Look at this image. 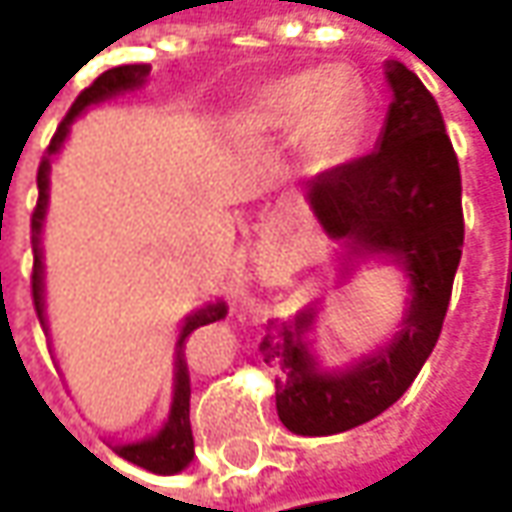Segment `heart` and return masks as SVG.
Returning a JSON list of instances; mask_svg holds the SVG:
<instances>
[{
    "instance_id": "b5f03b06",
    "label": "heart",
    "mask_w": 512,
    "mask_h": 512,
    "mask_svg": "<svg viewBox=\"0 0 512 512\" xmlns=\"http://www.w3.org/2000/svg\"><path fill=\"white\" fill-rule=\"evenodd\" d=\"M362 119V96L344 68L296 73L267 85L247 113L253 133H285L296 128L305 162L322 168L336 162Z\"/></svg>"
}]
</instances>
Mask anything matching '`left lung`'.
<instances>
[{
  "mask_svg": "<svg viewBox=\"0 0 512 512\" xmlns=\"http://www.w3.org/2000/svg\"><path fill=\"white\" fill-rule=\"evenodd\" d=\"M387 79L393 105L379 150L319 173L307 196L333 239L350 242L359 253L402 259L413 299L402 333L344 373H319L307 353L302 333L313 322V310L267 327L259 350L267 364L282 370L276 410L299 436L342 433L402 399L439 342L462 259V173L442 110L402 62L387 65Z\"/></svg>",
  "mask_w": 512,
  "mask_h": 512,
  "instance_id": "8db88e82",
  "label": "left lung"
}]
</instances>
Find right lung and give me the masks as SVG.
<instances>
[{"label":"right lung","instance_id":"1","mask_svg":"<svg viewBox=\"0 0 512 512\" xmlns=\"http://www.w3.org/2000/svg\"><path fill=\"white\" fill-rule=\"evenodd\" d=\"M150 73V65H119V68L105 70L102 76L93 79V85L82 90L76 96V102L70 105L65 113L62 125L56 128L53 139H50L48 150L39 162L36 170V187H39V199L33 207V216H30V247H33V273H30V296H33V307H36V316L39 322L45 325V307H42V250H39V230H42V219H45V207H48V173H50V156L62 148L65 136H68L70 122L82 113V110L93 105V102H102L119 90L139 88L145 82V76ZM225 305H207L205 310L193 313L182 327V336H179V350H176V384H173V404H170L168 424L159 430V436L145 439V442L133 444H116V453L128 462L145 467L150 473H179L185 470L190 459H193V430H190V370L185 362V344L187 336L199 327L210 325V322H219L225 316Z\"/></svg>","mask_w":512,"mask_h":512}]
</instances>
